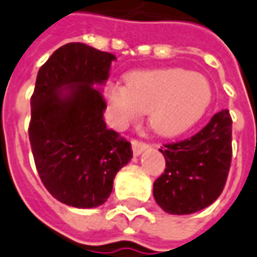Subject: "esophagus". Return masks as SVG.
Masks as SVG:
<instances>
[{"instance_id": "obj_1", "label": "esophagus", "mask_w": 257, "mask_h": 257, "mask_svg": "<svg viewBox=\"0 0 257 257\" xmlns=\"http://www.w3.org/2000/svg\"><path fill=\"white\" fill-rule=\"evenodd\" d=\"M148 148H149V145L145 144V142H142V141H138V139L132 141V151H134V155L135 156L141 155Z\"/></svg>"}]
</instances>
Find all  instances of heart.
<instances>
[{"label": "heart", "mask_w": 257, "mask_h": 257, "mask_svg": "<svg viewBox=\"0 0 257 257\" xmlns=\"http://www.w3.org/2000/svg\"><path fill=\"white\" fill-rule=\"evenodd\" d=\"M113 123L123 128L149 113V123L162 137H176L192 128L208 111L212 88L200 74L162 68L129 74L126 86L106 89Z\"/></svg>", "instance_id": "heart-1"}]
</instances>
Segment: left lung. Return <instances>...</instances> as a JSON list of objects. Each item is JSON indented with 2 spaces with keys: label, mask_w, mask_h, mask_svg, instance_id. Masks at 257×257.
<instances>
[{
  "label": "left lung",
  "mask_w": 257,
  "mask_h": 257,
  "mask_svg": "<svg viewBox=\"0 0 257 257\" xmlns=\"http://www.w3.org/2000/svg\"><path fill=\"white\" fill-rule=\"evenodd\" d=\"M165 172L154 183L156 203L171 215H189L208 208L225 188L232 162V118L215 113L189 139L166 144Z\"/></svg>",
  "instance_id": "left-lung-1"
}]
</instances>
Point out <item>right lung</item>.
Here are the masks:
<instances>
[{"mask_svg":"<svg viewBox=\"0 0 257 257\" xmlns=\"http://www.w3.org/2000/svg\"><path fill=\"white\" fill-rule=\"evenodd\" d=\"M116 58L69 42L40 68L31 96L30 144L44 186L74 208L109 198L115 175L132 158L131 142L106 128L99 85Z\"/></svg>","mask_w":257,"mask_h":257,"instance_id":"obj_1","label":"right lung"}]
</instances>
